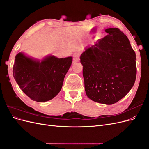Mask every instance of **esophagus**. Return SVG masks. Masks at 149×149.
I'll return each mask as SVG.
<instances>
[{"instance_id": "obj_1", "label": "esophagus", "mask_w": 149, "mask_h": 149, "mask_svg": "<svg viewBox=\"0 0 149 149\" xmlns=\"http://www.w3.org/2000/svg\"><path fill=\"white\" fill-rule=\"evenodd\" d=\"M79 61V53L76 52L73 54V62H78Z\"/></svg>"}]
</instances>
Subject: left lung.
I'll return each mask as SVG.
<instances>
[{
	"mask_svg": "<svg viewBox=\"0 0 149 149\" xmlns=\"http://www.w3.org/2000/svg\"><path fill=\"white\" fill-rule=\"evenodd\" d=\"M108 34L80 56L87 96L93 101L111 105L127 94L134 84L136 53L128 38L118 28L105 30Z\"/></svg>",
	"mask_w": 149,
	"mask_h": 149,
	"instance_id": "1",
	"label": "left lung"
}]
</instances>
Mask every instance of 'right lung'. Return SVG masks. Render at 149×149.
Masks as SVG:
<instances>
[{
    "mask_svg": "<svg viewBox=\"0 0 149 149\" xmlns=\"http://www.w3.org/2000/svg\"><path fill=\"white\" fill-rule=\"evenodd\" d=\"M73 58L49 55L40 60L20 52L15 56L13 75L20 88L31 100L45 102L61 91Z\"/></svg>",
    "mask_w": 149,
    "mask_h": 149,
    "instance_id": "add662e5",
    "label": "right lung"
}]
</instances>
